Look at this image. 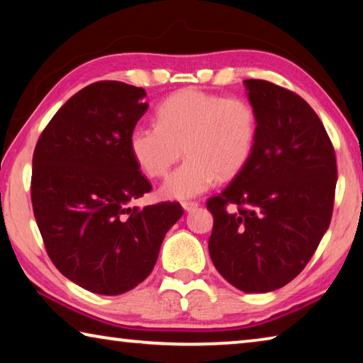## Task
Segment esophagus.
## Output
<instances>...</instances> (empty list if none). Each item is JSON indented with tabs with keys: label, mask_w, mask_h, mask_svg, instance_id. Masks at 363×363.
Masks as SVG:
<instances>
[{
	"label": "esophagus",
	"mask_w": 363,
	"mask_h": 363,
	"mask_svg": "<svg viewBox=\"0 0 363 363\" xmlns=\"http://www.w3.org/2000/svg\"><path fill=\"white\" fill-rule=\"evenodd\" d=\"M196 206H199V203H196V201H182V208L186 211H194Z\"/></svg>",
	"instance_id": "esophagus-1"
}]
</instances>
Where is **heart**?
Returning <instances> with one entry per match:
<instances>
[{
    "mask_svg": "<svg viewBox=\"0 0 363 363\" xmlns=\"http://www.w3.org/2000/svg\"><path fill=\"white\" fill-rule=\"evenodd\" d=\"M155 118L157 125L133 128L130 150L152 179L167 176L186 153V162L160 189L163 199H194L206 192L218 177L232 179L255 152L257 115L243 97L186 88L160 104Z\"/></svg>",
    "mask_w": 363,
    "mask_h": 363,
    "instance_id": "heart-1",
    "label": "heart"
}]
</instances>
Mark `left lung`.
Segmentation results:
<instances>
[{"label":"left lung","instance_id":"8db88e82","mask_svg":"<svg viewBox=\"0 0 363 363\" xmlns=\"http://www.w3.org/2000/svg\"><path fill=\"white\" fill-rule=\"evenodd\" d=\"M257 115L255 152L219 195L208 199V240L218 272L245 293L291 281L333 214L336 157L323 123L303 97L266 79H245Z\"/></svg>","mask_w":363,"mask_h":363}]
</instances>
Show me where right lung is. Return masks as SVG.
<instances>
[{
    "mask_svg": "<svg viewBox=\"0 0 363 363\" xmlns=\"http://www.w3.org/2000/svg\"><path fill=\"white\" fill-rule=\"evenodd\" d=\"M145 91L97 82L72 96L36 143L32 205L59 272L84 290L121 294L147 279L177 201L130 206L150 192L130 150V134L149 104Z\"/></svg>",
    "mask_w": 363,
    "mask_h": 363,
    "instance_id": "right-lung-1",
    "label": "right lung"
}]
</instances>
